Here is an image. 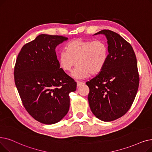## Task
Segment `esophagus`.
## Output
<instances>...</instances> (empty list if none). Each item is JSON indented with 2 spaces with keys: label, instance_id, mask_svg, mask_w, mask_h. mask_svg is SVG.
I'll use <instances>...</instances> for the list:
<instances>
[{
  "label": "esophagus",
  "instance_id": "34e87169",
  "mask_svg": "<svg viewBox=\"0 0 152 152\" xmlns=\"http://www.w3.org/2000/svg\"><path fill=\"white\" fill-rule=\"evenodd\" d=\"M84 83L83 82H77V86H80V85H83Z\"/></svg>",
  "mask_w": 152,
  "mask_h": 152
}]
</instances>
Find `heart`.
Instances as JSON below:
<instances>
[{
    "label": "heart",
    "mask_w": 152,
    "mask_h": 152,
    "mask_svg": "<svg viewBox=\"0 0 152 152\" xmlns=\"http://www.w3.org/2000/svg\"><path fill=\"white\" fill-rule=\"evenodd\" d=\"M67 50H62L57 56L59 67L69 72L76 63L78 66L72 71L74 78L83 79L98 74L105 67L109 56L106 43L102 40H83L76 39L66 46Z\"/></svg>",
    "instance_id": "b5f03b06"
}]
</instances>
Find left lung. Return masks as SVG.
Wrapping results in <instances>:
<instances>
[{"label":"left lung","mask_w":152,"mask_h":152,"mask_svg":"<svg viewBox=\"0 0 152 152\" xmlns=\"http://www.w3.org/2000/svg\"><path fill=\"white\" fill-rule=\"evenodd\" d=\"M107 39L109 56L103 70L86 84L88 99L95 116L110 122L124 115L131 108L139 85L137 59L132 46L113 31L103 30Z\"/></svg>","instance_id":"left-lung-1"}]
</instances>
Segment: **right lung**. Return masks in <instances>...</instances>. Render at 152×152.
Masks as SVG:
<instances>
[{
	"instance_id": "obj_1",
	"label": "right lung",
	"mask_w": 152,
	"mask_h": 152,
	"mask_svg": "<svg viewBox=\"0 0 152 152\" xmlns=\"http://www.w3.org/2000/svg\"><path fill=\"white\" fill-rule=\"evenodd\" d=\"M67 39L40 34L22 47L17 58L14 79L21 102L42 124L60 121L69 110V94L76 90L77 83L59 67L55 50Z\"/></svg>"
}]
</instances>
